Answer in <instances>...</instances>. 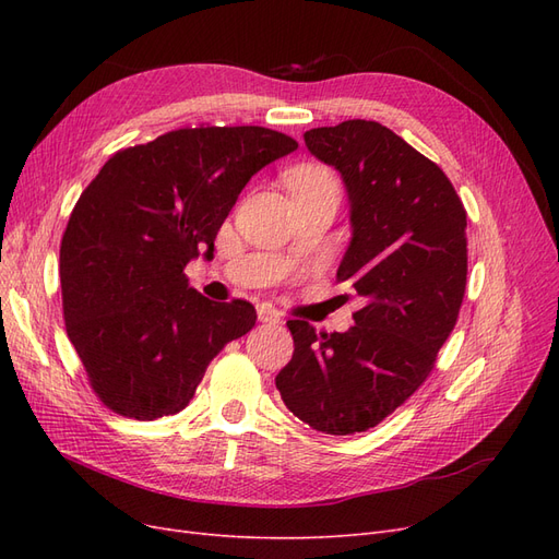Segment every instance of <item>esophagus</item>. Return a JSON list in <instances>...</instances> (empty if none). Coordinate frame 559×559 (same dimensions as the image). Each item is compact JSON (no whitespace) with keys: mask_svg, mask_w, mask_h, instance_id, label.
<instances>
[{"mask_svg":"<svg viewBox=\"0 0 559 559\" xmlns=\"http://www.w3.org/2000/svg\"><path fill=\"white\" fill-rule=\"evenodd\" d=\"M257 314H259V321H263V324H280V321H282V312L275 310L273 306H261L257 310Z\"/></svg>","mask_w":559,"mask_h":559,"instance_id":"obj_1","label":"esophagus"}]
</instances>
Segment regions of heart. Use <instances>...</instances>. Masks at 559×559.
<instances>
[{
  "label": "heart",
  "instance_id": "1",
  "mask_svg": "<svg viewBox=\"0 0 559 559\" xmlns=\"http://www.w3.org/2000/svg\"><path fill=\"white\" fill-rule=\"evenodd\" d=\"M286 183H289L294 198L308 195V193H321V191L337 193L335 175L329 170V167L312 165V163L294 167V170L286 175Z\"/></svg>",
  "mask_w": 559,
  "mask_h": 559
}]
</instances>
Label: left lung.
<instances>
[{"label":"left lung","instance_id":"1","mask_svg":"<svg viewBox=\"0 0 559 559\" xmlns=\"http://www.w3.org/2000/svg\"><path fill=\"white\" fill-rule=\"evenodd\" d=\"M306 146L341 173L352 242L337 267L364 300L345 333L286 321L294 357L275 384L298 419L368 431L429 378L466 289V210L445 173L376 121L312 128Z\"/></svg>","mask_w":559,"mask_h":559}]
</instances>
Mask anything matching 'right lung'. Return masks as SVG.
Returning a JSON list of instances; mask_svg holds the SVG:
<instances>
[{"mask_svg": "<svg viewBox=\"0 0 559 559\" xmlns=\"http://www.w3.org/2000/svg\"><path fill=\"white\" fill-rule=\"evenodd\" d=\"M296 148L261 126L179 128L116 151L81 193L60 245L62 312L109 411H183L210 361L257 324L251 302L207 300L183 267L214 251L247 181Z\"/></svg>", "mask_w": 559, "mask_h": 559, "instance_id": "add662e5", "label": "right lung"}]
</instances>
